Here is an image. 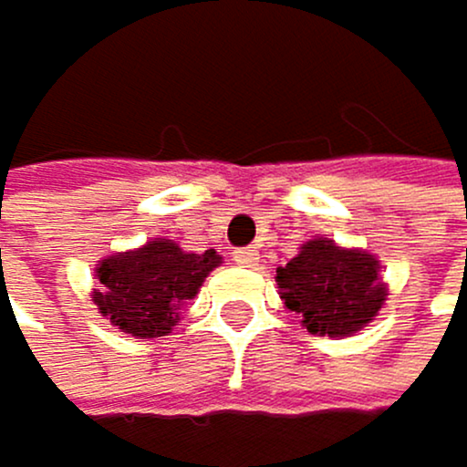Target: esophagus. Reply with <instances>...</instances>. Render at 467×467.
<instances>
[{
    "label": "esophagus",
    "mask_w": 467,
    "mask_h": 467,
    "mask_svg": "<svg viewBox=\"0 0 467 467\" xmlns=\"http://www.w3.org/2000/svg\"><path fill=\"white\" fill-rule=\"evenodd\" d=\"M234 260L239 265H245V269H254V265H260V251L257 248H239L234 254Z\"/></svg>",
    "instance_id": "1"
}]
</instances>
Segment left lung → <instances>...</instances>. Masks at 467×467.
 <instances>
[{
  "instance_id": "obj_1",
  "label": "left lung",
  "mask_w": 467,
  "mask_h": 467,
  "mask_svg": "<svg viewBox=\"0 0 467 467\" xmlns=\"http://www.w3.org/2000/svg\"><path fill=\"white\" fill-rule=\"evenodd\" d=\"M280 301L313 336L345 339L368 327L386 304L380 260L362 248H342L327 236L306 239L277 269Z\"/></svg>"
}]
</instances>
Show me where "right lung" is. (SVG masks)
Wrapping results in <instances>:
<instances>
[{
    "mask_svg": "<svg viewBox=\"0 0 467 467\" xmlns=\"http://www.w3.org/2000/svg\"><path fill=\"white\" fill-rule=\"evenodd\" d=\"M216 265H222L216 248L195 254L183 251L175 239H151L99 260L93 304L113 327L137 339L169 336L181 321L183 304L195 298Z\"/></svg>",
    "mask_w": 467,
    "mask_h": 467,
    "instance_id": "right-lung-1",
    "label": "right lung"
}]
</instances>
